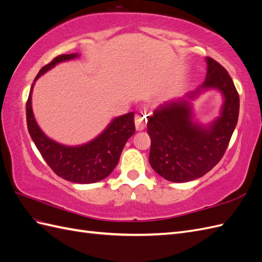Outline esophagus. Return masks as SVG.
I'll return each instance as SVG.
<instances>
[{
  "mask_svg": "<svg viewBox=\"0 0 262 262\" xmlns=\"http://www.w3.org/2000/svg\"><path fill=\"white\" fill-rule=\"evenodd\" d=\"M147 115L143 112H139L135 117V126L137 130H143L147 124Z\"/></svg>",
  "mask_w": 262,
  "mask_h": 262,
  "instance_id": "1",
  "label": "esophagus"
}]
</instances>
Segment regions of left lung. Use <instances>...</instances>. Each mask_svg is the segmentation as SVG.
<instances>
[{"mask_svg": "<svg viewBox=\"0 0 262 262\" xmlns=\"http://www.w3.org/2000/svg\"><path fill=\"white\" fill-rule=\"evenodd\" d=\"M206 80L197 90L159 105L147 117L149 164L169 182H190L211 170L223 158L238 122L239 95L231 77L211 57H206ZM212 88L222 93L224 104L221 116L203 125L193 120L191 100Z\"/></svg>", "mask_w": 262, "mask_h": 262, "instance_id": "left-lung-1", "label": "left lung"}]
</instances>
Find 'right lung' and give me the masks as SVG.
<instances>
[{"label":"right lung","instance_id":"right-lung-1","mask_svg":"<svg viewBox=\"0 0 262 262\" xmlns=\"http://www.w3.org/2000/svg\"><path fill=\"white\" fill-rule=\"evenodd\" d=\"M77 53L62 54L42 67L34 83L56 64L77 58ZM32 84L26 102V122L31 138L45 162L57 176L75 184H93L106 178L114 170L128 138L135 133L134 113L114 118L103 133L79 146H66L51 139L39 128L32 110Z\"/></svg>","mask_w":262,"mask_h":262}]
</instances>
